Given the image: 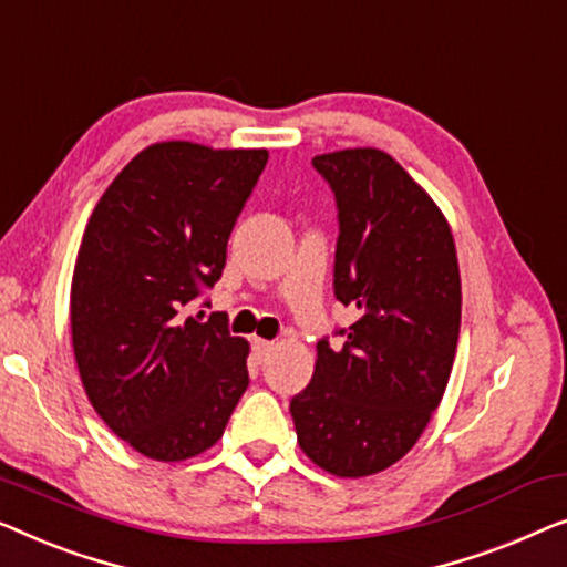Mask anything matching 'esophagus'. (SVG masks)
Masks as SVG:
<instances>
[{
    "label": "esophagus",
    "instance_id": "1",
    "mask_svg": "<svg viewBox=\"0 0 567 567\" xmlns=\"http://www.w3.org/2000/svg\"><path fill=\"white\" fill-rule=\"evenodd\" d=\"M251 349H254V354H257V357H267V354L272 352V349H275V341H265V339H251Z\"/></svg>",
    "mask_w": 567,
    "mask_h": 567
}]
</instances>
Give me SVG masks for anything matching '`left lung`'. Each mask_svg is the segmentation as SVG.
Returning <instances> with one entry per match:
<instances>
[{
    "mask_svg": "<svg viewBox=\"0 0 567 567\" xmlns=\"http://www.w3.org/2000/svg\"><path fill=\"white\" fill-rule=\"evenodd\" d=\"M339 210L333 295L357 321L318 341L313 380L290 401L300 450L339 477L395 465L450 382L462 290L450 223L380 148L313 158Z\"/></svg>",
    "mask_w": 567,
    "mask_h": 567,
    "instance_id": "1",
    "label": "left lung"
}]
</instances>
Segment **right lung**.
Masks as SVG:
<instances>
[{
	"label": "right lung",
	"instance_id": "right-lung-1",
	"mask_svg": "<svg viewBox=\"0 0 567 567\" xmlns=\"http://www.w3.org/2000/svg\"><path fill=\"white\" fill-rule=\"evenodd\" d=\"M267 148L164 141L100 197L71 280V341L86 398L113 432L158 462L220 440L249 385V341L226 316H185L220 280L228 236Z\"/></svg>",
	"mask_w": 567,
	"mask_h": 567
}]
</instances>
